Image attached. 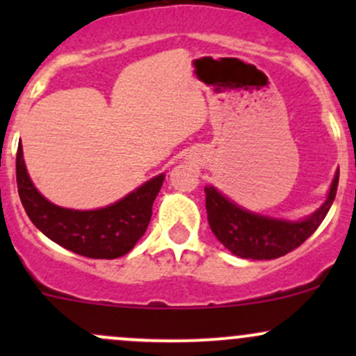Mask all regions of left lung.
I'll list each match as a JSON object with an SVG mask.
<instances>
[{
	"label": "left lung",
	"instance_id": "8db88e82",
	"mask_svg": "<svg viewBox=\"0 0 356 356\" xmlns=\"http://www.w3.org/2000/svg\"><path fill=\"white\" fill-rule=\"evenodd\" d=\"M339 168L329 189L327 200L310 217L300 222L281 220L264 217L238 207L231 200L218 193L213 186L204 188L207 195V213L211 232L218 241L236 257L250 260H272L288 254L294 248L303 245L327 215L336 198Z\"/></svg>",
	"mask_w": 356,
	"mask_h": 356
}]
</instances>
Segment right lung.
Segmentation results:
<instances>
[{
	"mask_svg": "<svg viewBox=\"0 0 356 356\" xmlns=\"http://www.w3.org/2000/svg\"><path fill=\"white\" fill-rule=\"evenodd\" d=\"M165 174L129 193L125 198L99 210H70L49 203L32 184L24 163L22 146L17 149V188L32 224L56 245L88 258L124 257L143 238L152 220V207Z\"/></svg>",
	"mask_w": 356,
	"mask_h": 356,
	"instance_id": "add662e5",
	"label": "right lung"
}]
</instances>
